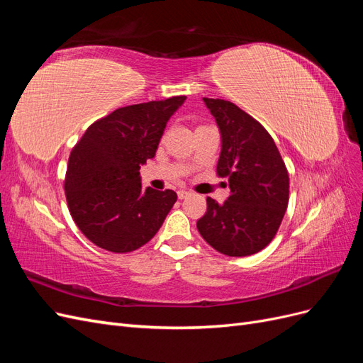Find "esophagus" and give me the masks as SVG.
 Listing matches in <instances>:
<instances>
[{"label":"esophagus","instance_id":"esophagus-1","mask_svg":"<svg viewBox=\"0 0 363 363\" xmlns=\"http://www.w3.org/2000/svg\"><path fill=\"white\" fill-rule=\"evenodd\" d=\"M177 195H179V199H180V200H184V199H188V196H189V192H188V191H184V189H182V191H179V192H177Z\"/></svg>","mask_w":363,"mask_h":363}]
</instances>
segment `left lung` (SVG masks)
<instances>
[{"mask_svg": "<svg viewBox=\"0 0 363 363\" xmlns=\"http://www.w3.org/2000/svg\"><path fill=\"white\" fill-rule=\"evenodd\" d=\"M203 101L221 135L216 171L228 179L230 195L224 203L208 196L196 228L223 255L251 256L277 233L289 201V175L276 142L255 118L225 100Z\"/></svg>", "mask_w": 363, "mask_h": 363, "instance_id": "obj_1", "label": "left lung"}]
</instances>
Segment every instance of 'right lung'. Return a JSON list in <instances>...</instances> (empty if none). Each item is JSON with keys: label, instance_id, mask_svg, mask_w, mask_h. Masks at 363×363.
Listing matches in <instances>:
<instances>
[{"label": "right lung", "instance_id": "obj_1", "mask_svg": "<svg viewBox=\"0 0 363 363\" xmlns=\"http://www.w3.org/2000/svg\"><path fill=\"white\" fill-rule=\"evenodd\" d=\"M186 96L116 108L96 121L69 156L65 191L80 232L100 248L130 252L162 227L177 194L142 188L139 169L156 156Z\"/></svg>", "mask_w": 363, "mask_h": 363}]
</instances>
